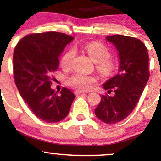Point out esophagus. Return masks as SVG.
<instances>
[{"label":"esophagus","mask_w":161,"mask_h":161,"mask_svg":"<svg viewBox=\"0 0 161 161\" xmlns=\"http://www.w3.org/2000/svg\"><path fill=\"white\" fill-rule=\"evenodd\" d=\"M82 93H84V92L79 91V90H75V91L74 92V94L75 95H80V94H82Z\"/></svg>","instance_id":"obj_1"}]
</instances>
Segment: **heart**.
<instances>
[{
	"label": "heart",
	"mask_w": 161,
	"mask_h": 161,
	"mask_svg": "<svg viewBox=\"0 0 161 161\" xmlns=\"http://www.w3.org/2000/svg\"><path fill=\"white\" fill-rule=\"evenodd\" d=\"M83 48L96 63V69L103 78H110L116 73L118 64L115 59L110 57V51L106 45L101 42H91L83 46ZM75 53V48H70L63 55L60 64L64 69H69L72 67ZM95 82V76L79 73L66 79L68 86L79 91L90 90Z\"/></svg>",
	"instance_id": "b5f03b06"
}]
</instances>
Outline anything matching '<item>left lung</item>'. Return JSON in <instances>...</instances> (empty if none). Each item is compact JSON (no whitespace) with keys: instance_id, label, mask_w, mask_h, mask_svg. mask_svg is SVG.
<instances>
[{"instance_id":"left-lung-1","label":"left lung","mask_w":161,"mask_h":161,"mask_svg":"<svg viewBox=\"0 0 161 161\" xmlns=\"http://www.w3.org/2000/svg\"><path fill=\"white\" fill-rule=\"evenodd\" d=\"M119 51V73L104 84L108 94L101 100L95 110L97 118L108 124L120 122L128 116L137 105L148 81V53L141 40L130 36L115 35L108 36Z\"/></svg>"}]
</instances>
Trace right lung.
Listing matches in <instances>:
<instances>
[{
  "label": "right lung",
  "mask_w": 161,
  "mask_h": 161,
  "mask_svg": "<svg viewBox=\"0 0 161 161\" xmlns=\"http://www.w3.org/2000/svg\"><path fill=\"white\" fill-rule=\"evenodd\" d=\"M73 37L64 33H32L23 37L14 52L16 86L29 108L46 123H57L67 116L75 97L62 88L57 95L51 86L59 66L58 57Z\"/></svg>",
  "instance_id": "add662e5"
}]
</instances>
